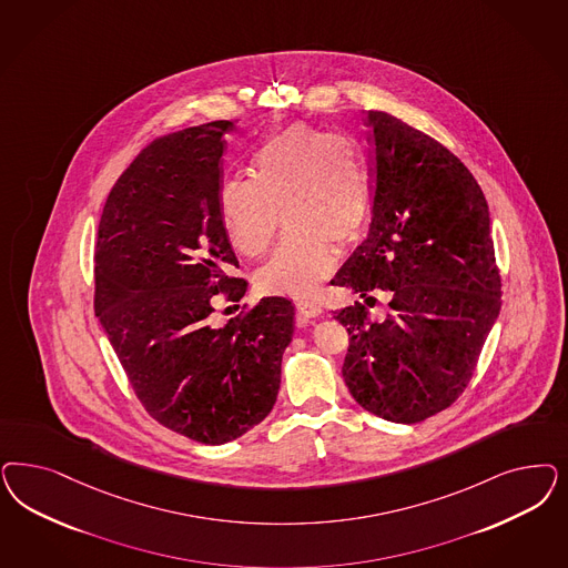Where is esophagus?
<instances>
[{
  "label": "esophagus",
  "mask_w": 568,
  "mask_h": 568,
  "mask_svg": "<svg viewBox=\"0 0 568 568\" xmlns=\"http://www.w3.org/2000/svg\"><path fill=\"white\" fill-rule=\"evenodd\" d=\"M296 313L301 317V322H310L313 317H317L322 313V307L315 303V301H298L296 303Z\"/></svg>",
  "instance_id": "34e87169"
}]
</instances>
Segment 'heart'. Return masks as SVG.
<instances>
[{
    "mask_svg": "<svg viewBox=\"0 0 568 568\" xmlns=\"http://www.w3.org/2000/svg\"><path fill=\"white\" fill-rule=\"evenodd\" d=\"M221 225L246 258L267 253L256 272L263 293L305 296L336 265V244L357 239L369 217V171L355 140L307 123L277 131L253 154V178H225L217 190Z\"/></svg>",
    "mask_w": 568,
    "mask_h": 568,
    "instance_id": "b5f03b06",
    "label": "heart"
}]
</instances>
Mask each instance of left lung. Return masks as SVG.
<instances>
[{"label": "left lung", "mask_w": 568, "mask_h": 568, "mask_svg": "<svg viewBox=\"0 0 568 568\" xmlns=\"http://www.w3.org/2000/svg\"><path fill=\"white\" fill-rule=\"evenodd\" d=\"M366 125L369 234L332 284L386 291L390 313L372 322L355 303L334 315L348 332L343 378L367 412L414 424L470 383L501 307V275L487 201L458 156L383 110H367Z\"/></svg>", "instance_id": "obj_1"}]
</instances>
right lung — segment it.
Wrapping results in <instances>:
<instances>
[{"instance_id": "add662e5", "label": "right lung", "mask_w": 568, "mask_h": 568, "mask_svg": "<svg viewBox=\"0 0 568 568\" xmlns=\"http://www.w3.org/2000/svg\"><path fill=\"white\" fill-rule=\"evenodd\" d=\"M234 123L150 142L112 185L93 251V310L135 397L159 424L204 445L267 418L294 329L284 296L221 326L211 317L220 298L246 293L217 204Z\"/></svg>"}]
</instances>
